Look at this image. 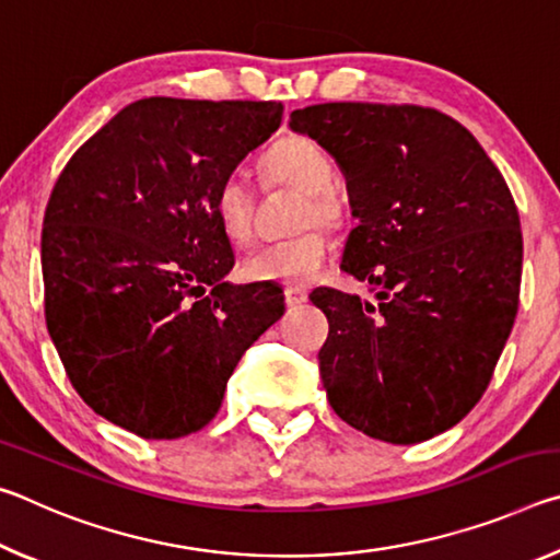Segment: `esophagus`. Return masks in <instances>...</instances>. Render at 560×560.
Wrapping results in <instances>:
<instances>
[{"label": "esophagus", "instance_id": "34e87169", "mask_svg": "<svg viewBox=\"0 0 560 560\" xmlns=\"http://www.w3.org/2000/svg\"><path fill=\"white\" fill-rule=\"evenodd\" d=\"M283 301H287L289 308H296V306H301V303L308 301V293L301 287H287L283 289Z\"/></svg>", "mask_w": 560, "mask_h": 560}]
</instances>
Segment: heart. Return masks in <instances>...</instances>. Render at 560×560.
<instances>
[{
    "label": "heart",
    "mask_w": 560,
    "mask_h": 560,
    "mask_svg": "<svg viewBox=\"0 0 560 560\" xmlns=\"http://www.w3.org/2000/svg\"><path fill=\"white\" fill-rule=\"evenodd\" d=\"M261 167L271 183L303 192L296 226L291 240L267 244L242 261V277L252 283H283L306 287L314 281L330 254L326 226H340L348 220V200L334 187L336 163L314 138H279L261 158ZM214 217L222 234L232 244H246L254 232V200L242 177L226 175L214 189Z\"/></svg>",
    "instance_id": "1"
}]
</instances>
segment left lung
I'll use <instances>...</instances> for the list:
<instances>
[{"label": "left lung", "instance_id": "1", "mask_svg": "<svg viewBox=\"0 0 560 560\" xmlns=\"http://www.w3.org/2000/svg\"><path fill=\"white\" fill-rule=\"evenodd\" d=\"M289 126L336 158L358 226L340 269L377 303L311 293L328 318L318 371L340 420L417 444L457 424L491 383L521 289L518 210L471 132L412 103H318Z\"/></svg>", "mask_w": 560, "mask_h": 560}]
</instances>
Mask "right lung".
Instances as JSON below:
<instances>
[{
  "mask_svg": "<svg viewBox=\"0 0 560 560\" xmlns=\"http://www.w3.org/2000/svg\"><path fill=\"white\" fill-rule=\"evenodd\" d=\"M273 101L143 98L61 170L44 212V316L73 390L143 440L202 430L244 350L283 316L273 283L232 287L212 197L267 143Z\"/></svg>",
  "mask_w": 560,
  "mask_h": 560,
  "instance_id": "obj_1",
  "label": "right lung"
}]
</instances>
